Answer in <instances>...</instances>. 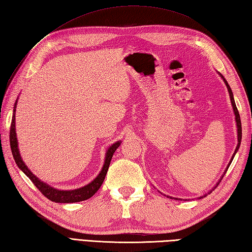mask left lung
<instances>
[{
  "label": "left lung",
  "instance_id": "obj_1",
  "mask_svg": "<svg viewBox=\"0 0 252 252\" xmlns=\"http://www.w3.org/2000/svg\"><path fill=\"white\" fill-rule=\"evenodd\" d=\"M218 73H219V72H218ZM219 76L223 79V81H224V83H225V85H226V89H228V91H229L230 99H231V103H232V107H233V111H234V114H235V122H236V127H237V141H238V143H237V146H236V149H235L234 154H233V156H232V158H231V160H230V162H229V164H228V167H226V169H225V171H224V173H223V175H224L226 171H228V168L230 167V164H231V162H232V160H233V158H234V156H235V154H236V152H237L238 149H239V145H241V141H242V123H241V118H239L238 110H237V108H236L235 101H234V97H233V93H232V90H231V88H230V85L228 84V82H226V80L223 78V76L221 75V73H219ZM223 175H222L221 177H223ZM220 181H221V179H220ZM220 181H219V182H220ZM219 182H218V184H219ZM218 184H217V185H218ZM217 185L215 186L214 188H216ZM210 192H211V191H210ZM204 197H206V193H205L204 195H202V197H200L199 199H202V198H204ZM168 198H169V195H168ZM170 198H171V197H170ZM175 199L177 200V198H175Z\"/></svg>",
  "mask_w": 252,
  "mask_h": 252
}]
</instances>
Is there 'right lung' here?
<instances>
[{
  "instance_id": "right-lung-1",
  "label": "right lung",
  "mask_w": 252,
  "mask_h": 252,
  "mask_svg": "<svg viewBox=\"0 0 252 252\" xmlns=\"http://www.w3.org/2000/svg\"><path fill=\"white\" fill-rule=\"evenodd\" d=\"M17 101L15 102L14 106V114H13V120H11V125H10V131H9V142H10V149L11 153H13V156L15 158V161L17 163L18 167L22 171V172L26 174L29 179L33 182L34 185L37 187L39 191L45 195V197L49 200H51L52 202H55V203H73V202H80V201H84L88 200L91 197L97 192V190L100 188L101 184L105 181L106 174L108 172L110 162H111L112 156L114 154V152L116 149L120 146L121 141H118V142L113 143L111 146L109 147L106 153V158H105V163H103V167L100 171V173L98 174L94 181H92L90 184H88L87 186L78 188V189H73V190H59L51 187L48 184L41 182L38 177H36L32 172H31L30 169L27 167L26 163L23 162L22 158L20 156L19 149H18V141H17V134H16V108H17Z\"/></svg>"
}]
</instances>
